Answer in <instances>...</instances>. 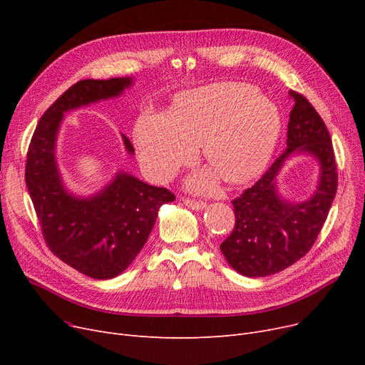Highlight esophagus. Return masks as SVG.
<instances>
[{
    "mask_svg": "<svg viewBox=\"0 0 365 365\" xmlns=\"http://www.w3.org/2000/svg\"><path fill=\"white\" fill-rule=\"evenodd\" d=\"M183 202H185L186 207L192 208V210H197V212H200V210H204V208H205V202H202V201L190 200V198H183Z\"/></svg>",
    "mask_w": 365,
    "mask_h": 365,
    "instance_id": "esophagus-1",
    "label": "esophagus"
}]
</instances>
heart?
<instances>
[{"label":"heart","instance_id":"obj_1","mask_svg":"<svg viewBox=\"0 0 365 365\" xmlns=\"http://www.w3.org/2000/svg\"><path fill=\"white\" fill-rule=\"evenodd\" d=\"M281 130L277 109L247 84L223 83L190 90L173 103L168 113H143L134 127L142 167L158 182L192 163L198 145L204 157L227 183L253 179L269 161ZM201 192L216 187L213 173L189 180Z\"/></svg>","mask_w":365,"mask_h":365}]
</instances>
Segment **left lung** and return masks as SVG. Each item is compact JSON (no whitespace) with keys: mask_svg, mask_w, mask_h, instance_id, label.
<instances>
[{"mask_svg":"<svg viewBox=\"0 0 365 365\" xmlns=\"http://www.w3.org/2000/svg\"><path fill=\"white\" fill-rule=\"evenodd\" d=\"M294 105L287 130V149L264 175L232 201L235 227L220 250L234 269L250 278L284 271L311 250L329 216L337 190L331 138L319 113L303 94L290 90ZM309 153L320 164L314 195L302 203L284 200L276 176L293 153Z\"/></svg>","mask_w":365,"mask_h":365,"instance_id":"1","label":"left lung"}]
</instances>
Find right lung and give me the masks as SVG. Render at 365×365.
<instances>
[{
	"label": "right lung",
	"mask_w": 365,
	"mask_h": 365,
	"mask_svg": "<svg viewBox=\"0 0 365 365\" xmlns=\"http://www.w3.org/2000/svg\"><path fill=\"white\" fill-rule=\"evenodd\" d=\"M131 84L130 76L73 84L44 112L28 149L25 180L48 248L73 269L96 279L124 272L148 241L160 207L176 200L168 189L150 186L125 171L87 198L71 194L63 185L56 161L63 113L117 98ZM123 140L133 155L134 148L124 134Z\"/></svg>",
	"instance_id": "add662e5"
}]
</instances>
